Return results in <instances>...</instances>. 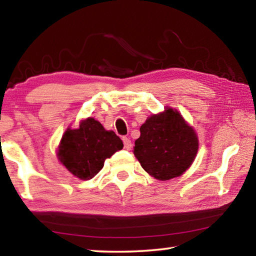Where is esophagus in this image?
<instances>
[{
  "instance_id": "esophagus-1",
  "label": "esophagus",
  "mask_w": 256,
  "mask_h": 256,
  "mask_svg": "<svg viewBox=\"0 0 256 256\" xmlns=\"http://www.w3.org/2000/svg\"><path fill=\"white\" fill-rule=\"evenodd\" d=\"M123 142H124V148L126 150H131L132 149V142L128 138H123Z\"/></svg>"
}]
</instances>
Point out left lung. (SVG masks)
<instances>
[{
	"label": "left lung",
	"mask_w": 256,
	"mask_h": 256,
	"mask_svg": "<svg viewBox=\"0 0 256 256\" xmlns=\"http://www.w3.org/2000/svg\"><path fill=\"white\" fill-rule=\"evenodd\" d=\"M140 133L134 156L142 168L159 180L180 176L196 157V133L172 108L151 115L141 125Z\"/></svg>",
	"instance_id": "left-lung-1"
}]
</instances>
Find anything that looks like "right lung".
Masks as SVG:
<instances>
[{"mask_svg":"<svg viewBox=\"0 0 256 256\" xmlns=\"http://www.w3.org/2000/svg\"><path fill=\"white\" fill-rule=\"evenodd\" d=\"M122 149L123 142L115 132L106 131L98 120L88 118L78 128L66 130L58 157L71 174L88 180L100 172L107 158Z\"/></svg>","mask_w":256,"mask_h":256,"instance_id":"obj_1","label":"right lung"}]
</instances>
